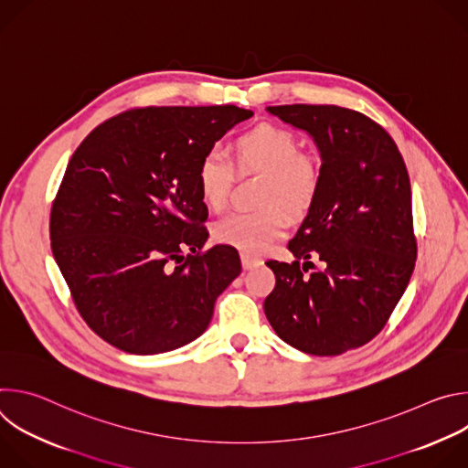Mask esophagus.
Listing matches in <instances>:
<instances>
[{
  "label": "esophagus",
  "mask_w": 468,
  "mask_h": 468,
  "mask_svg": "<svg viewBox=\"0 0 468 468\" xmlns=\"http://www.w3.org/2000/svg\"><path fill=\"white\" fill-rule=\"evenodd\" d=\"M240 261H242L244 271L255 269V266H259V264L262 262V259H261V257H257V255H251V253H240Z\"/></svg>",
  "instance_id": "34e87169"
}]
</instances>
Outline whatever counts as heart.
I'll return each instance as SVG.
<instances>
[{
	"instance_id": "b5f03b06",
	"label": "heart",
	"mask_w": 468,
	"mask_h": 468,
	"mask_svg": "<svg viewBox=\"0 0 468 468\" xmlns=\"http://www.w3.org/2000/svg\"><path fill=\"white\" fill-rule=\"evenodd\" d=\"M233 165L239 172L264 174L261 206L266 209L233 213L218 220L213 239L242 253H261L287 233L291 218L286 208L292 215H302L314 204L322 181L320 166L314 157L300 152V143L289 129L259 123L233 141V163L217 148L199 159L196 183L211 211L228 207L235 177Z\"/></svg>"
}]
</instances>
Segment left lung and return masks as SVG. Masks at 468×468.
Segmentation results:
<instances>
[{
    "mask_svg": "<svg viewBox=\"0 0 468 468\" xmlns=\"http://www.w3.org/2000/svg\"><path fill=\"white\" fill-rule=\"evenodd\" d=\"M269 112L314 139L322 181L289 242L296 259L266 262L276 287L264 298V314L291 346L339 356L378 335L411 280L417 237L410 174L388 133L363 112L305 103ZM313 256L323 269L305 275Z\"/></svg>",
    "mask_w": 468,
    "mask_h": 468,
    "instance_id": "8db88e82",
    "label": "left lung"
}]
</instances>
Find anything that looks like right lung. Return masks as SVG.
<instances>
[{
  "label": "right lung",
  "instance_id": "obj_1",
  "mask_svg": "<svg viewBox=\"0 0 468 468\" xmlns=\"http://www.w3.org/2000/svg\"><path fill=\"white\" fill-rule=\"evenodd\" d=\"M251 114L137 107L100 123L74 152L51 204V251L80 314L114 348L154 356L188 345L240 274L233 246L204 248L196 168Z\"/></svg>",
  "mask_w": 468,
  "mask_h": 468
}]
</instances>
